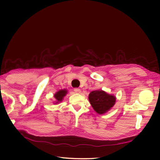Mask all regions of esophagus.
I'll use <instances>...</instances> for the list:
<instances>
[{
  "instance_id": "1",
  "label": "esophagus",
  "mask_w": 160,
  "mask_h": 160,
  "mask_svg": "<svg viewBox=\"0 0 160 160\" xmlns=\"http://www.w3.org/2000/svg\"><path fill=\"white\" fill-rule=\"evenodd\" d=\"M74 91H75V93H81V89H79V88H75Z\"/></svg>"
}]
</instances>
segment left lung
I'll return each instance as SVG.
<instances>
[{
  "instance_id": "8db88e82",
  "label": "left lung",
  "mask_w": 160,
  "mask_h": 160,
  "mask_svg": "<svg viewBox=\"0 0 160 160\" xmlns=\"http://www.w3.org/2000/svg\"><path fill=\"white\" fill-rule=\"evenodd\" d=\"M89 100L97 113L103 114L113 107L115 103V97L109 95L101 90L93 91L89 95Z\"/></svg>"
}]
</instances>
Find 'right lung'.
<instances>
[{
  "instance_id": "right-lung-1",
  "label": "right lung",
  "mask_w": 160,
  "mask_h": 160,
  "mask_svg": "<svg viewBox=\"0 0 160 160\" xmlns=\"http://www.w3.org/2000/svg\"><path fill=\"white\" fill-rule=\"evenodd\" d=\"M67 91L66 90H60L58 91L57 93L55 94V98L57 99V102L55 103H57L60 102L63 99V97L67 94Z\"/></svg>"
}]
</instances>
